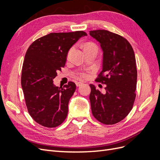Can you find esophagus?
<instances>
[{
  "mask_svg": "<svg viewBox=\"0 0 160 160\" xmlns=\"http://www.w3.org/2000/svg\"><path fill=\"white\" fill-rule=\"evenodd\" d=\"M82 85H83V83H82V82H77V83H76L77 87H79Z\"/></svg>",
  "mask_w": 160,
  "mask_h": 160,
  "instance_id": "1",
  "label": "esophagus"
}]
</instances>
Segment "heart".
Here are the masks:
<instances>
[{
  "label": "heart",
  "mask_w": 160,
  "mask_h": 160,
  "mask_svg": "<svg viewBox=\"0 0 160 160\" xmlns=\"http://www.w3.org/2000/svg\"><path fill=\"white\" fill-rule=\"evenodd\" d=\"M90 48H97V46L95 44H93V43H91V42L87 43V44L85 45L84 50L88 49H90ZM97 49H98V48H97ZM73 49H74V48L72 47L71 49L69 51L68 54H67V57H70L72 52L73 51ZM78 75L82 79H87L89 77V73H88V71H81V72H79Z\"/></svg>",
  "instance_id": "obj_1"
}]
</instances>
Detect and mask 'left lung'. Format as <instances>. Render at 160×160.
Listing matches in <instances>:
<instances>
[{"mask_svg":"<svg viewBox=\"0 0 160 160\" xmlns=\"http://www.w3.org/2000/svg\"><path fill=\"white\" fill-rule=\"evenodd\" d=\"M103 51V70L95 81L106 85L102 94L90 84L89 99L94 118L105 125L122 121L132 109L136 97L138 72L134 51L128 41L106 30L89 31Z\"/></svg>","mask_w":160,"mask_h":160,"instance_id":"left-lung-1","label":"left lung"}]
</instances>
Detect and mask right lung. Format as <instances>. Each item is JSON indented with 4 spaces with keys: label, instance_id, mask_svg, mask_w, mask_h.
I'll return each mask as SVG.
<instances>
[{
    "label": "right lung",
    "instance_id": "obj_1",
    "mask_svg": "<svg viewBox=\"0 0 160 160\" xmlns=\"http://www.w3.org/2000/svg\"><path fill=\"white\" fill-rule=\"evenodd\" d=\"M87 35L84 31L52 32L35 40L27 51L21 86L28 113L42 126L57 127L67 118L75 83L69 81L59 88L53 85L52 79L65 67L70 48Z\"/></svg>",
    "mask_w": 160,
    "mask_h": 160
}]
</instances>
